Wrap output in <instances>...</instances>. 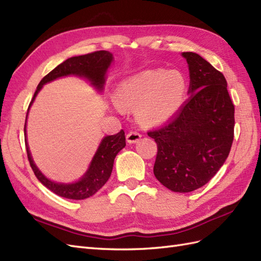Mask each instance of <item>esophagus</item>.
I'll use <instances>...</instances> for the list:
<instances>
[{
    "label": "esophagus",
    "instance_id": "1",
    "mask_svg": "<svg viewBox=\"0 0 261 261\" xmlns=\"http://www.w3.org/2000/svg\"><path fill=\"white\" fill-rule=\"evenodd\" d=\"M141 139V135L137 131H130L128 135H126V141L128 143H137L139 140Z\"/></svg>",
    "mask_w": 261,
    "mask_h": 261
}]
</instances>
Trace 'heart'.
Wrapping results in <instances>:
<instances>
[{
    "label": "heart",
    "mask_w": 261,
    "mask_h": 261,
    "mask_svg": "<svg viewBox=\"0 0 261 261\" xmlns=\"http://www.w3.org/2000/svg\"><path fill=\"white\" fill-rule=\"evenodd\" d=\"M185 92L186 82L178 71L145 70L119 85L115 101L121 109L137 108L140 123L158 125L175 115Z\"/></svg>",
    "instance_id": "b5f03b06"
}]
</instances>
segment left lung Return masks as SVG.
<instances>
[{
	"label": "left lung",
	"mask_w": 261,
	"mask_h": 261,
	"mask_svg": "<svg viewBox=\"0 0 261 261\" xmlns=\"http://www.w3.org/2000/svg\"><path fill=\"white\" fill-rule=\"evenodd\" d=\"M182 56L190 69V98L168 123L148 132L158 144L154 173L173 192L202 188L225 163L233 140L235 107L224 75L196 53Z\"/></svg>",
	"instance_id": "left-lung-1"
}]
</instances>
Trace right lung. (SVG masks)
Masks as SVG:
<instances>
[{
    "instance_id": "add662e5",
    "label": "right lung",
    "mask_w": 261,
    "mask_h": 261,
    "mask_svg": "<svg viewBox=\"0 0 261 261\" xmlns=\"http://www.w3.org/2000/svg\"><path fill=\"white\" fill-rule=\"evenodd\" d=\"M112 62V54L107 50H98L87 55L75 56L66 59L64 63L58 65L56 68L53 69L41 80V83L38 84L37 89L34 93V97H33L30 103L29 110L32 103L34 102L37 93L42 89V87L45 84L50 83L53 80L61 77L69 75L84 77L86 79H88L90 84L95 87L96 89H98L99 91L103 90L106 73ZM28 115H26V119H28ZM24 133L26 152H28L29 161L31 164V168L33 172H34V174L38 181L44 186H46L48 190L54 192L58 196L69 199L88 198L101 189L111 175L115 158L125 146V137L123 130L118 132L117 135L105 137L101 140V143H100L95 155H93L89 168L85 173V175L75 183L65 184L50 181V179H48L38 170L34 161H33L29 149L28 140H26V122L24 126Z\"/></svg>"
}]
</instances>
